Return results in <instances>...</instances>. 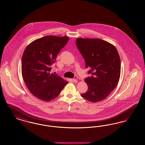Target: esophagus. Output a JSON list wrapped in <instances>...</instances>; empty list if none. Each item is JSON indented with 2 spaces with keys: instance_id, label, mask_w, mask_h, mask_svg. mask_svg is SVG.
Here are the masks:
<instances>
[{
  "instance_id": "34e87169",
  "label": "esophagus",
  "mask_w": 145,
  "mask_h": 145,
  "mask_svg": "<svg viewBox=\"0 0 145 145\" xmlns=\"http://www.w3.org/2000/svg\"><path fill=\"white\" fill-rule=\"evenodd\" d=\"M72 81L74 82V83H77L78 82V80L76 79H72Z\"/></svg>"
}]
</instances>
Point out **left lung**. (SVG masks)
Wrapping results in <instances>:
<instances>
[{"instance_id":"obj_1","label":"left lung","mask_w":145,"mask_h":145,"mask_svg":"<svg viewBox=\"0 0 145 145\" xmlns=\"http://www.w3.org/2000/svg\"><path fill=\"white\" fill-rule=\"evenodd\" d=\"M76 45L83 56L86 68L92 76L85 79L88 90L81 95L91 102L105 99L116 87L121 74V60L117 49L99 39L76 40Z\"/></svg>"}]
</instances>
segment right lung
<instances>
[{
    "label": "right lung",
    "mask_w": 145,
    "mask_h": 145,
    "mask_svg": "<svg viewBox=\"0 0 145 145\" xmlns=\"http://www.w3.org/2000/svg\"><path fill=\"white\" fill-rule=\"evenodd\" d=\"M69 40L67 36H46L30 43L22 59V74L30 92L39 99L49 102L58 96L69 83L51 73V66Z\"/></svg>",
    "instance_id": "add662e5"
}]
</instances>
